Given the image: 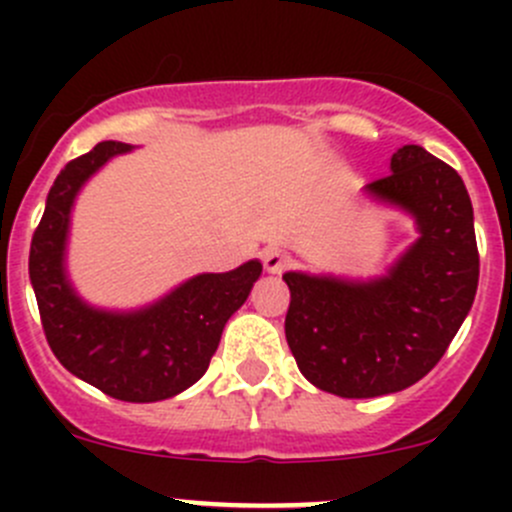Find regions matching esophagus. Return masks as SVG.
Listing matches in <instances>:
<instances>
[{
  "instance_id": "34e87169",
  "label": "esophagus",
  "mask_w": 512,
  "mask_h": 512,
  "mask_svg": "<svg viewBox=\"0 0 512 512\" xmlns=\"http://www.w3.org/2000/svg\"><path fill=\"white\" fill-rule=\"evenodd\" d=\"M262 262H265L267 272H282L292 262V255H289V250H285V247L270 245L262 250Z\"/></svg>"
}]
</instances>
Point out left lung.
Returning <instances> with one entry per match:
<instances>
[{"label":"left lung","instance_id":"1","mask_svg":"<svg viewBox=\"0 0 512 512\" xmlns=\"http://www.w3.org/2000/svg\"><path fill=\"white\" fill-rule=\"evenodd\" d=\"M401 205L421 237L369 285L287 272L285 337L299 371L329 394L371 399L416 384L446 354L478 289L473 205L448 163L404 146L391 173L366 185Z\"/></svg>","mask_w":512,"mask_h":512}]
</instances>
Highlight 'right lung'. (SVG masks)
<instances>
[{"mask_svg":"<svg viewBox=\"0 0 512 512\" xmlns=\"http://www.w3.org/2000/svg\"><path fill=\"white\" fill-rule=\"evenodd\" d=\"M126 151L128 143L103 141L56 175L32 237L29 277L56 359L113 399L148 404L180 394L208 371L225 322L242 307L262 265L252 260L225 275H198L136 314L86 307L61 265L71 203L91 173Z\"/></svg>","mask_w":512,"mask_h":512,"instance_id":"1","label":"right lung"}]
</instances>
